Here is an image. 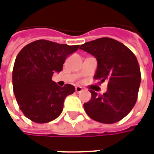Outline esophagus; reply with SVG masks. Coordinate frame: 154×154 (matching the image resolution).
Returning <instances> with one entry per match:
<instances>
[{
	"label": "esophagus",
	"mask_w": 154,
	"mask_h": 154,
	"mask_svg": "<svg viewBox=\"0 0 154 154\" xmlns=\"http://www.w3.org/2000/svg\"><path fill=\"white\" fill-rule=\"evenodd\" d=\"M75 91H76V92H77V93H80V92H82V91H83V89H82V87H76Z\"/></svg>",
	"instance_id": "34e87169"
}]
</instances>
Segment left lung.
<instances>
[{
  "label": "left lung",
  "mask_w": 154,
  "mask_h": 154,
  "mask_svg": "<svg viewBox=\"0 0 154 154\" xmlns=\"http://www.w3.org/2000/svg\"><path fill=\"white\" fill-rule=\"evenodd\" d=\"M79 48L97 58L94 78L100 83L108 82L103 95L90 91L91 98L84 103V110L97 122H118L131 111L138 98L141 73L135 55L122 43L110 38L87 42Z\"/></svg>",
  "instance_id": "1"
}]
</instances>
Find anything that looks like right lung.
I'll return each instance as SVG.
<instances>
[{
  "label": "right lung",
  "mask_w": 154,
  "mask_h": 154,
  "mask_svg": "<svg viewBox=\"0 0 154 154\" xmlns=\"http://www.w3.org/2000/svg\"><path fill=\"white\" fill-rule=\"evenodd\" d=\"M79 45L57 44L39 39L27 44L15 58L12 82L20 109L28 119L38 124L50 122L60 116L65 98L75 91L70 84L57 86L54 72Z\"/></svg>",
  "instance_id": "obj_1"
}]
</instances>
